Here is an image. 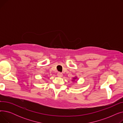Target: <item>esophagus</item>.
Listing matches in <instances>:
<instances>
[{
  "label": "esophagus",
  "instance_id": "1",
  "mask_svg": "<svg viewBox=\"0 0 123 123\" xmlns=\"http://www.w3.org/2000/svg\"><path fill=\"white\" fill-rule=\"evenodd\" d=\"M57 76L58 77H61L63 76V74L62 73H61V72H58L57 73Z\"/></svg>",
  "mask_w": 123,
  "mask_h": 123
}]
</instances>
